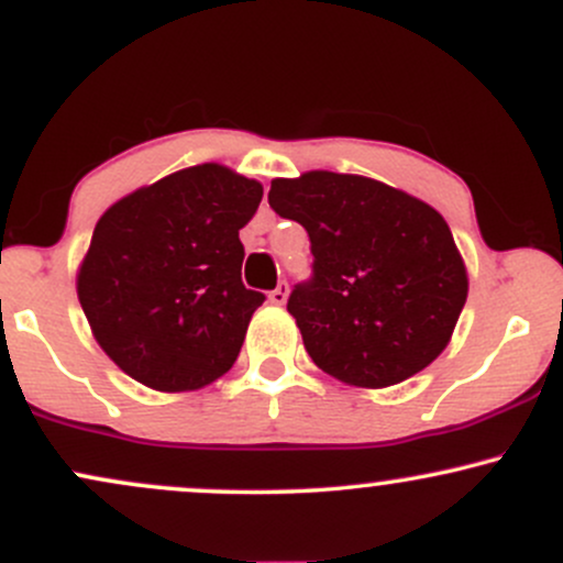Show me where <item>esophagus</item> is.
<instances>
[{
    "instance_id": "1",
    "label": "esophagus",
    "mask_w": 563,
    "mask_h": 563,
    "mask_svg": "<svg viewBox=\"0 0 563 563\" xmlns=\"http://www.w3.org/2000/svg\"><path fill=\"white\" fill-rule=\"evenodd\" d=\"M286 299H288V283L283 280V283H277L275 290H269V301L280 307V303H286Z\"/></svg>"
}]
</instances>
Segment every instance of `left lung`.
I'll return each mask as SVG.
<instances>
[{"label": "left lung", "instance_id": "left-lung-1", "mask_svg": "<svg viewBox=\"0 0 563 563\" xmlns=\"http://www.w3.org/2000/svg\"><path fill=\"white\" fill-rule=\"evenodd\" d=\"M269 206L312 243V277L290 290L288 312L314 365L384 389L434 363L468 296L466 264L437 209L335 172L273 179Z\"/></svg>", "mask_w": 563, "mask_h": 563}]
</instances>
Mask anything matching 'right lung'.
Returning <instances> with one entry per match:
<instances>
[{
    "instance_id": "add662e5",
    "label": "right lung",
    "mask_w": 563,
    "mask_h": 563,
    "mask_svg": "<svg viewBox=\"0 0 563 563\" xmlns=\"http://www.w3.org/2000/svg\"><path fill=\"white\" fill-rule=\"evenodd\" d=\"M262 185L200 164L140 187L100 217L76 290L97 344L156 391L230 371L264 294L243 286L238 238Z\"/></svg>"
}]
</instances>
